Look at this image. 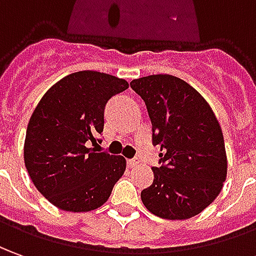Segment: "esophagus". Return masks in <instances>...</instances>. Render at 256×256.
<instances>
[{"label":"esophagus","mask_w":256,"mask_h":256,"mask_svg":"<svg viewBox=\"0 0 256 256\" xmlns=\"http://www.w3.org/2000/svg\"><path fill=\"white\" fill-rule=\"evenodd\" d=\"M139 163H140V160L138 158H134L128 160V166L130 167H136V166H139Z\"/></svg>","instance_id":"obj_1"}]
</instances>
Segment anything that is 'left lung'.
Segmentation results:
<instances>
[{
    "label": "left lung",
    "mask_w": 256,
    "mask_h": 256,
    "mask_svg": "<svg viewBox=\"0 0 256 256\" xmlns=\"http://www.w3.org/2000/svg\"><path fill=\"white\" fill-rule=\"evenodd\" d=\"M130 84L145 102L152 140L160 148L153 184L140 199L162 219L194 218L216 199L227 176L219 121L205 98L180 78L150 75Z\"/></svg>",
    "instance_id": "8db88e82"
}]
</instances>
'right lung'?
Returning a JSON list of instances; mask_svg holds the SVG:
<instances>
[{"label": "right lung", "instance_id": "add662e5", "mask_svg": "<svg viewBox=\"0 0 256 256\" xmlns=\"http://www.w3.org/2000/svg\"><path fill=\"white\" fill-rule=\"evenodd\" d=\"M128 82L108 74L79 71L46 92L26 130V170L38 192L66 212H89L110 198L126 162L89 148L103 132L104 108Z\"/></svg>", "mask_w": 256, "mask_h": 256}]
</instances>
